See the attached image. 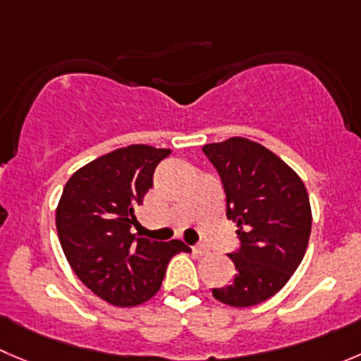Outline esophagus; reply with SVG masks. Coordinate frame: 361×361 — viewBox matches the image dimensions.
I'll use <instances>...</instances> for the list:
<instances>
[{
  "instance_id": "1",
  "label": "esophagus",
  "mask_w": 361,
  "mask_h": 361,
  "mask_svg": "<svg viewBox=\"0 0 361 361\" xmlns=\"http://www.w3.org/2000/svg\"><path fill=\"white\" fill-rule=\"evenodd\" d=\"M193 253H197V255H207L209 248L205 245H197L193 246Z\"/></svg>"
}]
</instances>
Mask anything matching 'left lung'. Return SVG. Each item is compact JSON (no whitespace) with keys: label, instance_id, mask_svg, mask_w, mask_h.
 Instances as JSON below:
<instances>
[{"label":"left lung","instance_id":"1","mask_svg":"<svg viewBox=\"0 0 361 361\" xmlns=\"http://www.w3.org/2000/svg\"><path fill=\"white\" fill-rule=\"evenodd\" d=\"M226 195V218L241 248L230 253L238 274L212 296L230 307H253L286 286L303 260L312 209L300 175L260 143L234 136L204 145Z\"/></svg>","mask_w":361,"mask_h":361}]
</instances>
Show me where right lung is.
Here are the masks:
<instances>
[{
  "label": "right lung",
  "instance_id": "obj_1",
  "mask_svg": "<svg viewBox=\"0 0 361 361\" xmlns=\"http://www.w3.org/2000/svg\"><path fill=\"white\" fill-rule=\"evenodd\" d=\"M170 149L129 145L74 171L56 207L61 250L85 286L115 307H136L159 290L168 262L190 252L178 239L133 234L135 211L154 186V170Z\"/></svg>",
  "mask_w": 361,
  "mask_h": 361
}]
</instances>
